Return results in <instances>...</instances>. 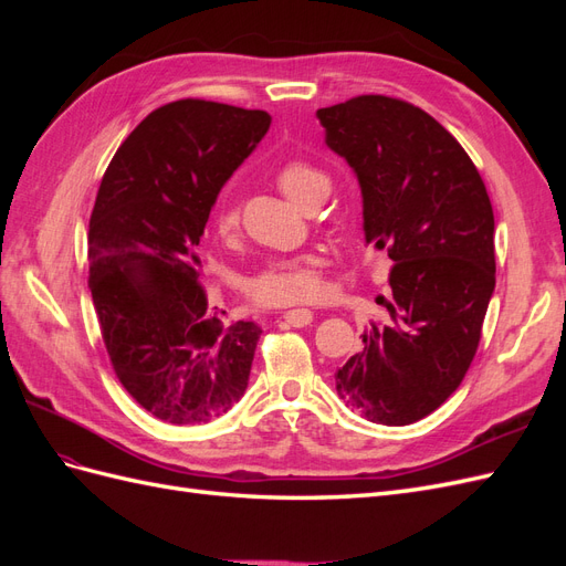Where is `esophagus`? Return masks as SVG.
I'll use <instances>...</instances> for the list:
<instances>
[{
    "label": "esophagus",
    "mask_w": 566,
    "mask_h": 566,
    "mask_svg": "<svg viewBox=\"0 0 566 566\" xmlns=\"http://www.w3.org/2000/svg\"><path fill=\"white\" fill-rule=\"evenodd\" d=\"M314 318V314L310 310H290L283 314V321L287 325H293V328H304V325H310Z\"/></svg>",
    "instance_id": "obj_1"
}]
</instances>
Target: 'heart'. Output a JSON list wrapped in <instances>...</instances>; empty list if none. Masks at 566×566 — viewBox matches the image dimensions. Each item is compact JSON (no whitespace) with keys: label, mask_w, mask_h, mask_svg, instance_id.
Instances as JSON below:
<instances>
[{"label":"heart","mask_w":566,"mask_h":566,"mask_svg":"<svg viewBox=\"0 0 566 566\" xmlns=\"http://www.w3.org/2000/svg\"><path fill=\"white\" fill-rule=\"evenodd\" d=\"M276 184L281 191L304 208L316 193L328 191L331 179L316 165L306 160H287L276 169ZM212 229L221 243L233 245L241 231V212L235 200L224 193L212 212ZM323 260L316 252H302L271 262L245 281V295L250 304L273 310V306L306 304L321 295Z\"/></svg>","instance_id":"obj_1"}]
</instances>
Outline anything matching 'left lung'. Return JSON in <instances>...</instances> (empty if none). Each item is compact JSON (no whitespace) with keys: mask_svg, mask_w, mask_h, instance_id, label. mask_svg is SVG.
<instances>
[{"mask_svg":"<svg viewBox=\"0 0 566 566\" xmlns=\"http://www.w3.org/2000/svg\"><path fill=\"white\" fill-rule=\"evenodd\" d=\"M361 186L366 243L394 262L382 318L337 368L339 399L401 427L460 387L495 287L493 208L474 163L422 108L382 94L316 111Z\"/></svg>","mask_w":566,"mask_h":566,"instance_id":"1","label":"left lung"}]
</instances>
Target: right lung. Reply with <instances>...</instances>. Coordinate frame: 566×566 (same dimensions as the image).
I'll return each instance as SVG.
<instances>
[{
  "label": "right lung",
  "mask_w": 566,
  "mask_h": 566,
  "mask_svg": "<svg viewBox=\"0 0 566 566\" xmlns=\"http://www.w3.org/2000/svg\"><path fill=\"white\" fill-rule=\"evenodd\" d=\"M269 125L266 111L172 101L142 119L101 179L90 219L96 318L117 380L165 422H210L245 394L262 328L221 321L196 245Z\"/></svg>",
  "instance_id": "1"
}]
</instances>
